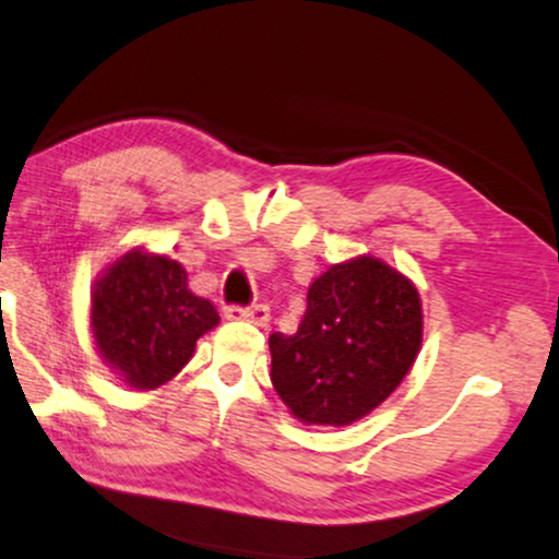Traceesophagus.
<instances>
[{
  "label": "esophagus",
  "instance_id": "34e87169",
  "mask_svg": "<svg viewBox=\"0 0 559 559\" xmlns=\"http://www.w3.org/2000/svg\"><path fill=\"white\" fill-rule=\"evenodd\" d=\"M224 314L228 320H247L252 325L265 328L271 322V309L267 305H250V307H226Z\"/></svg>",
  "mask_w": 559,
  "mask_h": 559
}]
</instances>
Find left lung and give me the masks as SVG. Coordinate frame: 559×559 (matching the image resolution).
<instances>
[{"label":"left lung","instance_id":"8db88e82","mask_svg":"<svg viewBox=\"0 0 559 559\" xmlns=\"http://www.w3.org/2000/svg\"><path fill=\"white\" fill-rule=\"evenodd\" d=\"M425 335L414 281L372 254L312 281L297 333H273L271 380L301 425L365 419L412 372Z\"/></svg>","mask_w":559,"mask_h":559}]
</instances>
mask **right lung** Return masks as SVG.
<instances>
[{"label": "right lung", "instance_id": "1", "mask_svg": "<svg viewBox=\"0 0 559 559\" xmlns=\"http://www.w3.org/2000/svg\"><path fill=\"white\" fill-rule=\"evenodd\" d=\"M218 320L211 301L190 292L185 267L145 247L119 254L91 286L93 344L134 390L166 385Z\"/></svg>", "mask_w": 559, "mask_h": 559}]
</instances>
